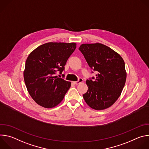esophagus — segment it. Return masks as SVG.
Wrapping results in <instances>:
<instances>
[{"instance_id":"1","label":"esophagus","mask_w":149,"mask_h":149,"mask_svg":"<svg viewBox=\"0 0 149 149\" xmlns=\"http://www.w3.org/2000/svg\"><path fill=\"white\" fill-rule=\"evenodd\" d=\"M82 82H83V79L80 78H79V79L77 81H74L73 83L74 84H75V85H78V84H80V83H81Z\"/></svg>"}]
</instances>
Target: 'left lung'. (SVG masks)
<instances>
[{"mask_svg":"<svg viewBox=\"0 0 149 149\" xmlns=\"http://www.w3.org/2000/svg\"><path fill=\"white\" fill-rule=\"evenodd\" d=\"M79 50L91 69L97 73L95 77L86 81L88 90L83 94L85 101L96 110L110 107L124 87L126 72L124 60L112 49L99 43L82 44Z\"/></svg>","mask_w":149,"mask_h":149,"instance_id":"1","label":"left lung"}]
</instances>
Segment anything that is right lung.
Segmentation results:
<instances>
[{"mask_svg":"<svg viewBox=\"0 0 149 149\" xmlns=\"http://www.w3.org/2000/svg\"><path fill=\"white\" fill-rule=\"evenodd\" d=\"M75 48V43L49 42L29 55L24 72V81L30 95L38 105L52 108L64 98L71 83L55 75L64 71L66 62ZM62 76L63 78L65 75Z\"/></svg>","mask_w":149,"mask_h":149,"instance_id":"obj_1","label":"right lung"}]
</instances>
